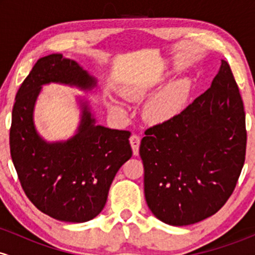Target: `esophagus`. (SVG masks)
<instances>
[{"label": "esophagus", "mask_w": 255, "mask_h": 255, "mask_svg": "<svg viewBox=\"0 0 255 255\" xmlns=\"http://www.w3.org/2000/svg\"><path fill=\"white\" fill-rule=\"evenodd\" d=\"M129 141L131 145V148H133L134 156H137L139 154V146H140V136L136 135V134H133L129 137Z\"/></svg>", "instance_id": "1"}]
</instances>
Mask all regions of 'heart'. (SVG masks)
<instances>
[{
	"label": "heart",
	"mask_w": 255,
	"mask_h": 255,
	"mask_svg": "<svg viewBox=\"0 0 255 255\" xmlns=\"http://www.w3.org/2000/svg\"><path fill=\"white\" fill-rule=\"evenodd\" d=\"M148 86H131L122 90V95L128 101H142L150 93ZM189 93V83L187 80H177L158 92L145 105V118L152 124H163L176 116L182 110ZM108 107L113 113L120 116L126 115V110L118 102L109 101Z\"/></svg>",
	"instance_id": "1"
}]
</instances>
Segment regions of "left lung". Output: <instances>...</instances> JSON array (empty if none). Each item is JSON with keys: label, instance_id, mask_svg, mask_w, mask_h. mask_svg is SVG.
<instances>
[{"label": "left lung", "instance_id": "8db88e82", "mask_svg": "<svg viewBox=\"0 0 255 255\" xmlns=\"http://www.w3.org/2000/svg\"><path fill=\"white\" fill-rule=\"evenodd\" d=\"M247 130L239 86L222 60L211 86L140 144L145 198L156 217L182 227L218 212L245 164Z\"/></svg>", "mask_w": 255, "mask_h": 255}]
</instances>
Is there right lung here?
<instances>
[{"label":"right lung","mask_w":255,"mask_h":255,"mask_svg":"<svg viewBox=\"0 0 255 255\" xmlns=\"http://www.w3.org/2000/svg\"><path fill=\"white\" fill-rule=\"evenodd\" d=\"M50 83L91 90L96 79L61 54L39 58L16 93L10 156L25 194L39 211L83 223L101 213L116 172L133 154L130 131L97 126L83 103L78 133L67 141L46 142L34 128L33 108L43 85Z\"/></svg>","instance_id":"obj_1"}]
</instances>
